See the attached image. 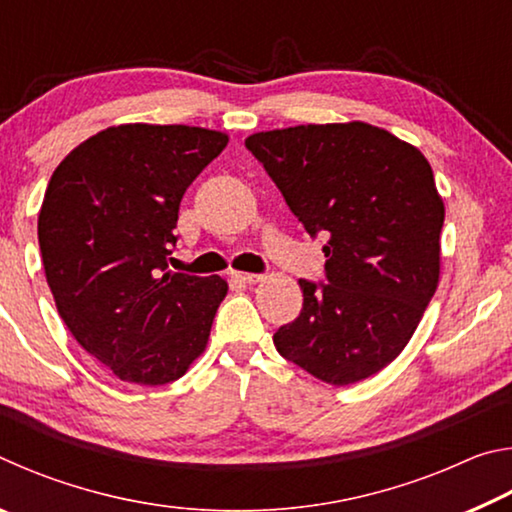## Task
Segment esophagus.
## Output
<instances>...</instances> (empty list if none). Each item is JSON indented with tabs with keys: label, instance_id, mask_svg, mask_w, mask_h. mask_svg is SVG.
<instances>
[{
	"label": "esophagus",
	"instance_id": "obj_1",
	"mask_svg": "<svg viewBox=\"0 0 512 512\" xmlns=\"http://www.w3.org/2000/svg\"><path fill=\"white\" fill-rule=\"evenodd\" d=\"M232 275H235L237 282H244V284H257L264 280V275L259 273H232Z\"/></svg>",
	"mask_w": 512,
	"mask_h": 512
}]
</instances>
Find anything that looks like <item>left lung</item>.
Returning a JSON list of instances; mask_svg holds the SVG:
<instances>
[{
  "label": "left lung",
  "mask_w": 512,
  "mask_h": 512,
  "mask_svg": "<svg viewBox=\"0 0 512 512\" xmlns=\"http://www.w3.org/2000/svg\"><path fill=\"white\" fill-rule=\"evenodd\" d=\"M246 149L309 235L327 239L328 284L300 280V316L273 334L277 352L334 386L375 375L438 287L445 205L431 164L363 121L255 133Z\"/></svg>",
  "instance_id": "1"
}]
</instances>
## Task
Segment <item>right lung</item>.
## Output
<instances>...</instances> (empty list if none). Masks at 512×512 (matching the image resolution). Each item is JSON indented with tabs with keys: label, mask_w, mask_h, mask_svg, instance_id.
Here are the masks:
<instances>
[{
	"label": "right lung",
	"mask_w": 512,
	"mask_h": 512,
	"mask_svg": "<svg viewBox=\"0 0 512 512\" xmlns=\"http://www.w3.org/2000/svg\"><path fill=\"white\" fill-rule=\"evenodd\" d=\"M228 135L124 124L58 164L38 216L60 318L121 381L162 386L205 350L228 293L223 277L169 271L180 201Z\"/></svg>",
	"instance_id": "right-lung-1"
}]
</instances>
